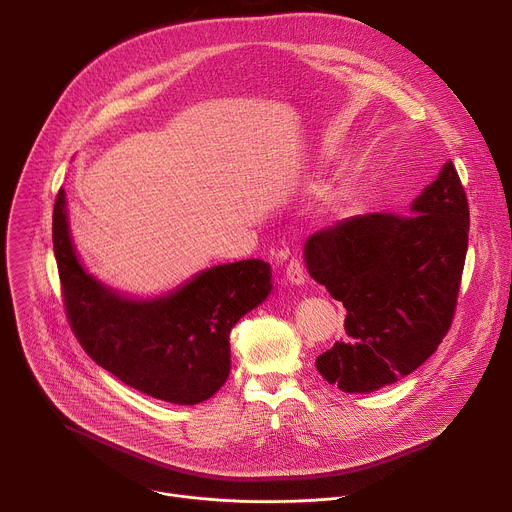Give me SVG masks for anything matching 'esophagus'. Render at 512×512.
Wrapping results in <instances>:
<instances>
[{
  "mask_svg": "<svg viewBox=\"0 0 512 512\" xmlns=\"http://www.w3.org/2000/svg\"><path fill=\"white\" fill-rule=\"evenodd\" d=\"M285 273H287V279L294 285H302L306 281V271H304V265L300 259H289Z\"/></svg>",
  "mask_w": 512,
  "mask_h": 512,
  "instance_id": "1",
  "label": "esophagus"
}]
</instances>
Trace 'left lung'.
Segmentation results:
<instances>
[{
    "label": "left lung",
    "mask_w": 512,
    "mask_h": 512,
    "mask_svg": "<svg viewBox=\"0 0 512 512\" xmlns=\"http://www.w3.org/2000/svg\"><path fill=\"white\" fill-rule=\"evenodd\" d=\"M466 190L448 162L407 214L350 216L306 243L310 275L346 308L344 338L316 358L344 393H371L423 364L448 334L468 251Z\"/></svg>",
    "instance_id": "8db88e82"
}]
</instances>
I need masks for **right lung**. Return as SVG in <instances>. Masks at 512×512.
<instances>
[{"label":"right lung","instance_id":"right-lung-1","mask_svg":"<svg viewBox=\"0 0 512 512\" xmlns=\"http://www.w3.org/2000/svg\"><path fill=\"white\" fill-rule=\"evenodd\" d=\"M64 190L52 212V245L64 312L83 350L125 385L154 399L194 405L221 389L231 371L233 326L271 291L261 259L198 273L170 296L133 302L81 267L68 237Z\"/></svg>","mask_w":512,"mask_h":512}]
</instances>
